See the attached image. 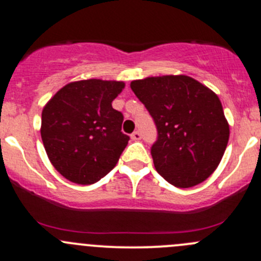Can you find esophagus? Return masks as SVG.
Here are the masks:
<instances>
[{
    "mask_svg": "<svg viewBox=\"0 0 261 261\" xmlns=\"http://www.w3.org/2000/svg\"><path fill=\"white\" fill-rule=\"evenodd\" d=\"M131 139H133L134 141H139L141 139V134L139 133V131H135V133L131 134Z\"/></svg>",
    "mask_w": 261,
    "mask_h": 261,
    "instance_id": "obj_1",
    "label": "esophagus"
}]
</instances>
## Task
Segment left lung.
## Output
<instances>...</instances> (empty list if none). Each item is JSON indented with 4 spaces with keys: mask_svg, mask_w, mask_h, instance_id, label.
I'll return each instance as SVG.
<instances>
[{
    "mask_svg": "<svg viewBox=\"0 0 261 261\" xmlns=\"http://www.w3.org/2000/svg\"><path fill=\"white\" fill-rule=\"evenodd\" d=\"M131 89L151 115L156 172L178 188L206 180L223 156L230 127L215 92L188 75L133 81Z\"/></svg>",
    "mask_w": 261,
    "mask_h": 261,
    "instance_id": "obj_1",
    "label": "left lung"
}]
</instances>
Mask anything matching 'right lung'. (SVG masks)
I'll use <instances>...</instances> for the list:
<instances>
[{"label":"right lung","mask_w":261,"mask_h":261,"mask_svg":"<svg viewBox=\"0 0 261 261\" xmlns=\"http://www.w3.org/2000/svg\"><path fill=\"white\" fill-rule=\"evenodd\" d=\"M125 83L86 80L68 83L41 114V140L53 167L68 180L93 184L109 174L127 145L123 115L112 107Z\"/></svg>","instance_id":"1"}]
</instances>
